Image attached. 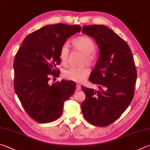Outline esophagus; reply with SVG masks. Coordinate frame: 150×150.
Instances as JSON below:
<instances>
[{"instance_id":"esophagus-1","label":"esophagus","mask_w":150,"mask_h":150,"mask_svg":"<svg viewBox=\"0 0 150 150\" xmlns=\"http://www.w3.org/2000/svg\"><path fill=\"white\" fill-rule=\"evenodd\" d=\"M81 86L80 84H77V85H76V91H79V90H81Z\"/></svg>"}]
</instances>
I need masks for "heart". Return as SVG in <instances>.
<instances>
[{
	"label": "heart",
	"instance_id": "obj_1",
	"mask_svg": "<svg viewBox=\"0 0 150 150\" xmlns=\"http://www.w3.org/2000/svg\"><path fill=\"white\" fill-rule=\"evenodd\" d=\"M72 45L75 49L84 54L82 65L87 64L92 66L94 64L95 55L94 52L96 47L91 38L87 36H80L72 40ZM69 50L68 46L64 44L62 46L59 50V58L64 65L67 64ZM90 74V69L87 67H71L64 71L63 77L67 80L72 81L77 83H82Z\"/></svg>",
	"mask_w": 150,
	"mask_h": 150
}]
</instances>
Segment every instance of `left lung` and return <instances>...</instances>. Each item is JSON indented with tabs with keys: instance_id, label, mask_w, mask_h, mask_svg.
Segmentation results:
<instances>
[{
	"instance_id": "8db88e82",
	"label": "left lung",
	"mask_w": 150,
	"mask_h": 150,
	"mask_svg": "<svg viewBox=\"0 0 150 150\" xmlns=\"http://www.w3.org/2000/svg\"><path fill=\"white\" fill-rule=\"evenodd\" d=\"M82 31L96 40L100 56L89 77L99 90L81 86L86 95L81 110L90 123L106 127L123 113L133 99L137 78L134 60L125 40L107 26L85 25Z\"/></svg>"
}]
</instances>
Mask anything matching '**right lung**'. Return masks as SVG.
Returning a JSON list of instances; mask_svg holds the SVG:
<instances>
[{
	"instance_id": "add662e5",
	"label": "right lung",
	"mask_w": 150,
	"mask_h": 150,
	"mask_svg": "<svg viewBox=\"0 0 150 150\" xmlns=\"http://www.w3.org/2000/svg\"><path fill=\"white\" fill-rule=\"evenodd\" d=\"M80 25L58 23L43 27L27 36L13 60L16 94L26 113L40 123L55 121L63 113L64 102L76 90L74 81L58 77L59 50L67 38L80 32Z\"/></svg>"
}]
</instances>
